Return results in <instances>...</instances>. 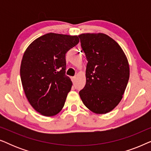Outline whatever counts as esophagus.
Listing matches in <instances>:
<instances>
[{
    "instance_id": "1",
    "label": "esophagus",
    "mask_w": 151,
    "mask_h": 151,
    "mask_svg": "<svg viewBox=\"0 0 151 151\" xmlns=\"http://www.w3.org/2000/svg\"><path fill=\"white\" fill-rule=\"evenodd\" d=\"M76 77H75V76H74V77H72L71 78V80H72V82H75V81H76Z\"/></svg>"
}]
</instances>
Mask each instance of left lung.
I'll list each match as a JSON object with an SVG mask.
<instances>
[{
  "mask_svg": "<svg viewBox=\"0 0 151 151\" xmlns=\"http://www.w3.org/2000/svg\"><path fill=\"white\" fill-rule=\"evenodd\" d=\"M78 37L88 61L80 98L92 112L105 114L122 98L129 79V62L118 43L106 34L88 33Z\"/></svg>",
  "mask_w": 151,
  "mask_h": 151,
  "instance_id": "obj_1",
  "label": "left lung"
}]
</instances>
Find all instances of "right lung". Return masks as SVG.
Wrapping results in <instances>:
<instances>
[{"label":"right lung","mask_w":151,"mask_h":151,"mask_svg":"<svg viewBox=\"0 0 151 151\" xmlns=\"http://www.w3.org/2000/svg\"><path fill=\"white\" fill-rule=\"evenodd\" d=\"M79 42L78 36L49 33L39 37L24 51L20 78L29 102L44 116L63 109L72 82L65 75L66 53Z\"/></svg>","instance_id":"right-lung-1"}]
</instances>
